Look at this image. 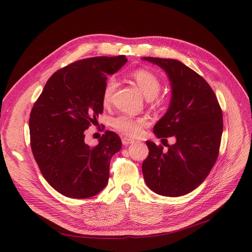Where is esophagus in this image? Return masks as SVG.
<instances>
[{
	"label": "esophagus",
	"mask_w": 252,
	"mask_h": 252,
	"mask_svg": "<svg viewBox=\"0 0 252 252\" xmlns=\"http://www.w3.org/2000/svg\"><path fill=\"white\" fill-rule=\"evenodd\" d=\"M122 142H123V144L125 145V146H127V145H129V144H133V143H135V141L134 140H131V139H129V138H123V140H122Z\"/></svg>",
	"instance_id": "esophagus-1"
}]
</instances>
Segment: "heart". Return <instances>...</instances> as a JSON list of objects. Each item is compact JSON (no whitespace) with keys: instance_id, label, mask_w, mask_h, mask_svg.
Here are the masks:
<instances>
[{"instance_id":"1","label":"heart","mask_w":252,"mask_h":252,"mask_svg":"<svg viewBox=\"0 0 252 252\" xmlns=\"http://www.w3.org/2000/svg\"><path fill=\"white\" fill-rule=\"evenodd\" d=\"M130 78L135 81L140 90L147 99H154L161 90V82L154 72L145 68H138L131 71ZM118 86L117 79L113 76L106 81L102 93V103L104 106L110 105L112 96ZM147 125V119L143 117H134L129 114H122L111 121V126L119 133L127 137L138 136L142 127Z\"/></svg>"}]
</instances>
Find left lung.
I'll use <instances>...</instances> for the list:
<instances>
[{
    "label": "left lung",
    "mask_w": 252,
    "mask_h": 252,
    "mask_svg": "<svg viewBox=\"0 0 252 252\" xmlns=\"http://www.w3.org/2000/svg\"><path fill=\"white\" fill-rule=\"evenodd\" d=\"M143 59L161 67L171 86L168 110L155 125L154 134L162 142L168 137L176 139L166 151L146 141L149 154L142 164L143 176L157 194L186 195L206 179L218 159L222 134L220 106L205 79L181 61Z\"/></svg>",
    "instance_id": "1"
}]
</instances>
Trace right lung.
I'll return each instance as SVG.
<instances>
[{
    "label": "right lung",
    "instance_id": "add662e5",
    "mask_svg": "<svg viewBox=\"0 0 252 252\" xmlns=\"http://www.w3.org/2000/svg\"><path fill=\"white\" fill-rule=\"evenodd\" d=\"M125 55L93 57L57 70L35 101L30 117L31 146L39 170L62 195L85 199L101 192L109 179L111 157L121 138L106 130L99 144L85 143V130L103 112L107 76L126 63Z\"/></svg>",
    "mask_w": 252,
    "mask_h": 252
}]
</instances>
